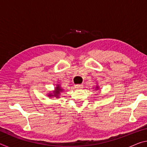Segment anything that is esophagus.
Wrapping results in <instances>:
<instances>
[{
	"mask_svg": "<svg viewBox=\"0 0 147 147\" xmlns=\"http://www.w3.org/2000/svg\"><path fill=\"white\" fill-rule=\"evenodd\" d=\"M74 87L77 89H82L83 88V85L82 84H76V85L74 86Z\"/></svg>",
	"mask_w": 147,
	"mask_h": 147,
	"instance_id": "34e87169",
	"label": "esophagus"
}]
</instances>
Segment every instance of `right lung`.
I'll list each match as a JSON object with an SVG mask.
<instances>
[{
    "label": "right lung",
    "instance_id": "add662e5",
    "mask_svg": "<svg viewBox=\"0 0 147 147\" xmlns=\"http://www.w3.org/2000/svg\"><path fill=\"white\" fill-rule=\"evenodd\" d=\"M61 90H62V89L60 88V87H59V86H58V87H57V88H56V91H54V94H54V95H51V94H49V95L50 96H56V97H58V94L59 93V91H61Z\"/></svg>",
    "mask_w": 147,
    "mask_h": 147
}]
</instances>
